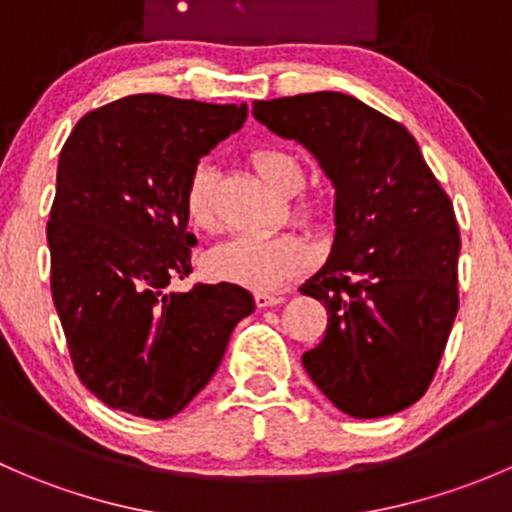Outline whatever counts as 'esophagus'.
I'll list each match as a JSON object with an SVG mask.
<instances>
[{
	"instance_id": "esophagus-1",
	"label": "esophagus",
	"mask_w": 512,
	"mask_h": 512,
	"mask_svg": "<svg viewBox=\"0 0 512 512\" xmlns=\"http://www.w3.org/2000/svg\"><path fill=\"white\" fill-rule=\"evenodd\" d=\"M282 302H285V297H282V294H270V292H257L255 294V304L260 309L275 307V304H282Z\"/></svg>"
}]
</instances>
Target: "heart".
<instances>
[{
    "label": "heart",
    "instance_id": "obj_1",
    "mask_svg": "<svg viewBox=\"0 0 512 512\" xmlns=\"http://www.w3.org/2000/svg\"><path fill=\"white\" fill-rule=\"evenodd\" d=\"M252 168L275 193L292 195L302 188L304 170L292 153L280 148H260L252 153ZM185 218L193 230L215 232L220 227L218 173L210 165H198L185 185ZM299 220H312L314 208L307 203L294 205ZM312 265V250L294 235L235 237L213 247L205 255L203 267L208 277L230 285L272 292L287 285L292 277Z\"/></svg>",
    "mask_w": 512,
    "mask_h": 512
}]
</instances>
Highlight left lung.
Instances as JSON below:
<instances>
[{
    "mask_svg": "<svg viewBox=\"0 0 512 512\" xmlns=\"http://www.w3.org/2000/svg\"><path fill=\"white\" fill-rule=\"evenodd\" d=\"M252 113L297 141L334 185V242L299 292L327 309L302 364L354 418L391 416L426 394L458 312L453 203L401 123L359 98L317 91L255 101Z\"/></svg>",
    "mask_w": 512,
    "mask_h": 512,
    "instance_id": "left-lung-1",
    "label": "left lung"
}]
</instances>
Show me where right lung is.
Returning <instances> with one entry per match:
<instances>
[{"label":"right lung","mask_w":512,"mask_h":512,"mask_svg":"<svg viewBox=\"0 0 512 512\" xmlns=\"http://www.w3.org/2000/svg\"><path fill=\"white\" fill-rule=\"evenodd\" d=\"M245 118V103L136 94L86 113L61 148L51 297L81 384L111 409L153 421L183 411L255 312L230 282L168 292L190 275L198 242L185 185Z\"/></svg>","instance_id":"add662e5"}]
</instances>
